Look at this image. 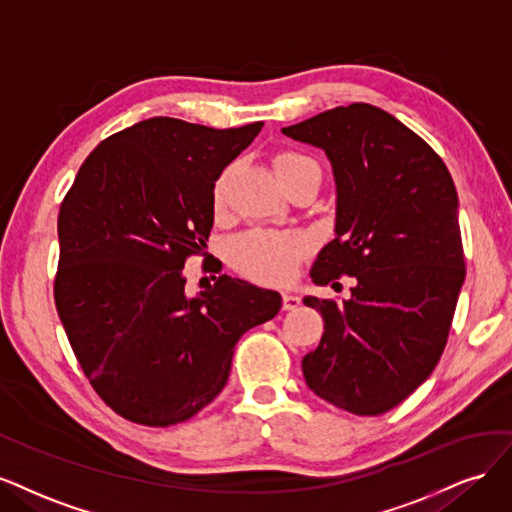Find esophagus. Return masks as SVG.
Returning <instances> with one entry per match:
<instances>
[{"label":"esophagus","mask_w":512,"mask_h":512,"mask_svg":"<svg viewBox=\"0 0 512 512\" xmlns=\"http://www.w3.org/2000/svg\"><path fill=\"white\" fill-rule=\"evenodd\" d=\"M300 304H302V300L298 298V295L283 293V310H295Z\"/></svg>","instance_id":"34e87169"}]
</instances>
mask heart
Listing matches in <instances>:
<instances>
[{"instance_id": "heart-1", "label": "heart", "mask_w": 512, "mask_h": 512, "mask_svg": "<svg viewBox=\"0 0 512 512\" xmlns=\"http://www.w3.org/2000/svg\"><path fill=\"white\" fill-rule=\"evenodd\" d=\"M272 166L280 183H287L298 172L317 166L308 155L298 151H278L272 157ZM225 185L227 172H223L212 187V208L221 212L225 206ZM310 238L302 232L291 229H253V232L240 236L232 246V266L253 278L257 283L268 285H285L295 276L300 261L310 251Z\"/></svg>"}]
</instances>
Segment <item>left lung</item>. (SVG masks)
<instances>
[{
	"label": "left lung",
	"mask_w": 512,
	"mask_h": 512,
	"mask_svg": "<svg viewBox=\"0 0 512 512\" xmlns=\"http://www.w3.org/2000/svg\"><path fill=\"white\" fill-rule=\"evenodd\" d=\"M283 134L319 146L338 191L336 238L310 278L351 298H304L325 332L302 359L308 387L353 415L398 406L430 376L447 346L466 278L457 191L444 161L415 131L370 104L338 106Z\"/></svg>",
	"instance_id": "left-lung-1"
}]
</instances>
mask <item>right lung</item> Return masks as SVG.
I'll list each match as a JSON object with an SVG mask.
<instances>
[{
  "label": "right lung",
  "instance_id": "add662e5",
  "mask_svg": "<svg viewBox=\"0 0 512 512\" xmlns=\"http://www.w3.org/2000/svg\"><path fill=\"white\" fill-rule=\"evenodd\" d=\"M261 127L140 121L97 144L63 197L55 306L91 387L127 421L197 415L240 336L280 310L276 291L227 274L189 298L183 276L210 236L214 180Z\"/></svg>",
  "mask_w": 512,
  "mask_h": 512
}]
</instances>
